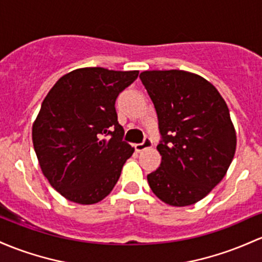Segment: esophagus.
I'll return each instance as SVG.
<instances>
[{"instance_id":"34e87169","label":"esophagus","mask_w":262,"mask_h":262,"mask_svg":"<svg viewBox=\"0 0 262 262\" xmlns=\"http://www.w3.org/2000/svg\"><path fill=\"white\" fill-rule=\"evenodd\" d=\"M150 146H151V140L149 139V138H145L143 143L134 144V149H136V151H138V153H140V151H143L146 148H150Z\"/></svg>"}]
</instances>
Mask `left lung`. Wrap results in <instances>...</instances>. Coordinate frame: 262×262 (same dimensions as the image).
<instances>
[{
  "label": "left lung",
  "mask_w": 262,
  "mask_h": 262,
  "mask_svg": "<svg viewBox=\"0 0 262 262\" xmlns=\"http://www.w3.org/2000/svg\"><path fill=\"white\" fill-rule=\"evenodd\" d=\"M140 79L153 102L162 136L160 166L148 183L160 200L186 206L225 177L236 149L229 108L217 89L185 71H145Z\"/></svg>",
  "instance_id": "obj_1"
}]
</instances>
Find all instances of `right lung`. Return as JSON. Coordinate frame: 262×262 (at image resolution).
<instances>
[{"label":"right lung","instance_id":"1","mask_svg":"<svg viewBox=\"0 0 262 262\" xmlns=\"http://www.w3.org/2000/svg\"><path fill=\"white\" fill-rule=\"evenodd\" d=\"M138 71L100 67L72 71L42 102L32 128L34 151L53 189L89 205L113 190L134 148L123 140L116 100Z\"/></svg>","mask_w":262,"mask_h":262}]
</instances>
